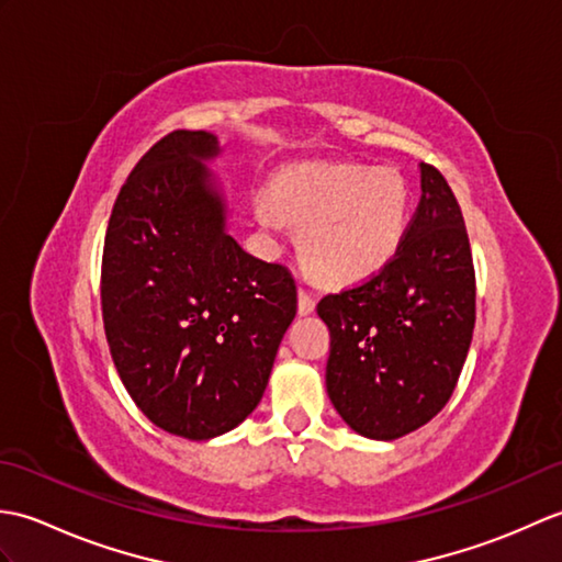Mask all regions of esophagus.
<instances>
[{
  "label": "esophagus",
  "mask_w": 562,
  "mask_h": 562,
  "mask_svg": "<svg viewBox=\"0 0 562 562\" xmlns=\"http://www.w3.org/2000/svg\"><path fill=\"white\" fill-rule=\"evenodd\" d=\"M296 306H300V314L302 316H308V314H314L316 300L306 290H300V304H296Z\"/></svg>",
  "instance_id": "obj_1"
}]
</instances>
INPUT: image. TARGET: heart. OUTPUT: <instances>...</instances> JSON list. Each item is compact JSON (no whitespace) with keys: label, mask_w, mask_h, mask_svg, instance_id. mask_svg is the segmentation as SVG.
Masks as SVG:
<instances>
[{"label":"heart","mask_w":562,"mask_h":562,"mask_svg":"<svg viewBox=\"0 0 562 562\" xmlns=\"http://www.w3.org/2000/svg\"><path fill=\"white\" fill-rule=\"evenodd\" d=\"M411 190L391 166L300 164L272 178L258 217L300 226V256L326 284L372 278L396 256L408 229Z\"/></svg>","instance_id":"heart-1"}]
</instances>
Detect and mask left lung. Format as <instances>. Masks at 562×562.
<instances>
[{"label": "left lung", "instance_id": "8db88e82", "mask_svg": "<svg viewBox=\"0 0 562 562\" xmlns=\"http://www.w3.org/2000/svg\"><path fill=\"white\" fill-rule=\"evenodd\" d=\"M420 205L384 270L328 294V398L357 435L391 441L445 408L475 326V272L461 207L435 166L420 164Z\"/></svg>", "mask_w": 562, "mask_h": 562}]
</instances>
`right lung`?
Masks as SVG:
<instances>
[{
    "label": "right lung",
    "mask_w": 562,
    "mask_h": 562,
    "mask_svg": "<svg viewBox=\"0 0 562 562\" xmlns=\"http://www.w3.org/2000/svg\"><path fill=\"white\" fill-rule=\"evenodd\" d=\"M205 130H176L117 195L101 268L103 328L130 398L166 432L205 441L256 411L296 314L280 262L226 232Z\"/></svg>",
    "instance_id": "obj_1"
}]
</instances>
